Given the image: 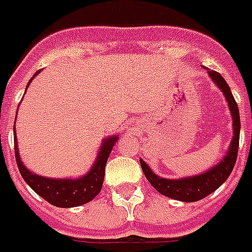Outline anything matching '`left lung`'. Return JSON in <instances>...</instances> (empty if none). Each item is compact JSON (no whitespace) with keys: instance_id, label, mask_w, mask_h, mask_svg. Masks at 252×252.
<instances>
[{"instance_id":"left-lung-1","label":"left lung","mask_w":252,"mask_h":252,"mask_svg":"<svg viewBox=\"0 0 252 252\" xmlns=\"http://www.w3.org/2000/svg\"><path fill=\"white\" fill-rule=\"evenodd\" d=\"M208 75L214 80V83L218 85L221 92L225 95L228 106L230 108V114L233 118V138L229 146L228 153L225 157L221 159V161L208 169L207 172L200 173V175L193 176V177H184L179 180L163 179L160 176H157L150 167L145 163L142 159H140L141 168L144 171L146 179L149 183L158 190L159 193L165 195V197L172 198L176 200H183V202H197V200L203 199L219 186H221L225 183L229 175L232 173L234 164L237 160V154H238L239 146V130H241V122H239V110L237 106V102L233 97L230 88L224 80V77L216 71L208 69Z\"/></svg>"}]
</instances>
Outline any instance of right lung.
<instances>
[{
  "label": "right lung",
  "instance_id": "1",
  "mask_svg": "<svg viewBox=\"0 0 252 252\" xmlns=\"http://www.w3.org/2000/svg\"><path fill=\"white\" fill-rule=\"evenodd\" d=\"M40 71L34 73L33 77L37 75ZM33 77L30 80H33ZM15 130V128H14ZM118 141V136L107 137L103 140L99 153L97 154V159L91 171L80 179H48L42 177L40 175L32 173L31 171L24 167L23 161L20 160L19 150H18V142H16V136L14 138V149H15L16 164L19 168V172L28 185L34 190L41 198H44L46 202H49L53 206L62 208L77 207L81 204H85L91 202L92 199L97 197V194L101 191L103 179H105V167L107 163V158L111 153L112 147L115 146V142Z\"/></svg>",
  "mask_w": 252,
  "mask_h": 252
}]
</instances>
